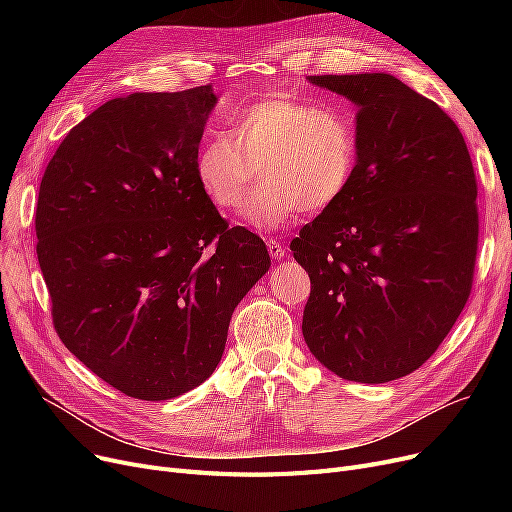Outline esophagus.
I'll list each match as a JSON object with an SVG mask.
<instances>
[{
    "instance_id": "1",
    "label": "esophagus",
    "mask_w": 512,
    "mask_h": 512,
    "mask_svg": "<svg viewBox=\"0 0 512 512\" xmlns=\"http://www.w3.org/2000/svg\"><path fill=\"white\" fill-rule=\"evenodd\" d=\"M267 251H270V255H272L274 259H282V257L286 255V249L282 247V242H278L276 238L267 240Z\"/></svg>"
}]
</instances>
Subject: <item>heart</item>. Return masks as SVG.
Here are the masks:
<instances>
[{"instance_id": "heart-1", "label": "heart", "mask_w": 512, "mask_h": 512, "mask_svg": "<svg viewBox=\"0 0 512 512\" xmlns=\"http://www.w3.org/2000/svg\"><path fill=\"white\" fill-rule=\"evenodd\" d=\"M359 159L351 112L299 95H267L232 120L228 137L203 143L195 176L203 195L220 211L245 203L242 218L257 230H274L299 215L332 207L351 186Z\"/></svg>"}]
</instances>
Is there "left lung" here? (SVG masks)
I'll list each match as a JSON object with an SVG mask.
<instances>
[{
  "label": "left lung",
  "mask_w": 512,
  "mask_h": 512,
  "mask_svg": "<svg viewBox=\"0 0 512 512\" xmlns=\"http://www.w3.org/2000/svg\"><path fill=\"white\" fill-rule=\"evenodd\" d=\"M309 83L353 101L348 191L290 249L311 278L303 336L338 378L384 384L421 367L459 319L477 255V182L448 114L384 72Z\"/></svg>",
  "instance_id": "8db88e82"
}]
</instances>
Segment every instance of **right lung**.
<instances>
[{
    "mask_svg": "<svg viewBox=\"0 0 512 512\" xmlns=\"http://www.w3.org/2000/svg\"><path fill=\"white\" fill-rule=\"evenodd\" d=\"M218 95L132 93L76 124L39 186L37 257L68 351L139 400H170L218 367L230 317L270 270L195 176Z\"/></svg>",
    "mask_w": 512,
    "mask_h": 512,
    "instance_id": "obj_1",
    "label": "right lung"
}]
</instances>
